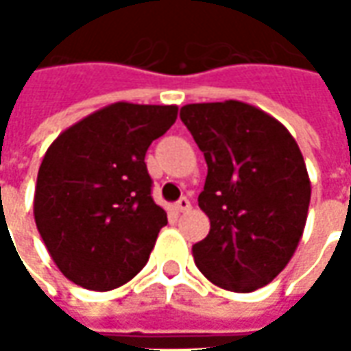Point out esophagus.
Instances as JSON below:
<instances>
[{
    "instance_id": "esophagus-1",
    "label": "esophagus",
    "mask_w": 351,
    "mask_h": 351,
    "mask_svg": "<svg viewBox=\"0 0 351 351\" xmlns=\"http://www.w3.org/2000/svg\"><path fill=\"white\" fill-rule=\"evenodd\" d=\"M176 209H178V213H187V210L191 209V201H189L187 197H182V199L176 203Z\"/></svg>"
}]
</instances>
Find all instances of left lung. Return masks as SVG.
<instances>
[{
	"instance_id": "8db88e82",
	"label": "left lung",
	"mask_w": 351,
	"mask_h": 351,
	"mask_svg": "<svg viewBox=\"0 0 351 351\" xmlns=\"http://www.w3.org/2000/svg\"><path fill=\"white\" fill-rule=\"evenodd\" d=\"M207 162L199 207L207 238L193 258L210 283L250 293L274 281L299 246L311 180L291 132L242 101L191 103L180 111Z\"/></svg>"
}]
</instances>
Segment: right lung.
Wrapping results in <instances>:
<instances>
[{"mask_svg":"<svg viewBox=\"0 0 351 351\" xmlns=\"http://www.w3.org/2000/svg\"><path fill=\"white\" fill-rule=\"evenodd\" d=\"M176 119V105L119 101L48 146L36 178L34 223L72 283L111 291L146 265L168 215L152 199L144 156Z\"/></svg>","mask_w":351,"mask_h":351,"instance_id":"obj_1","label":"right lung"}]
</instances>
